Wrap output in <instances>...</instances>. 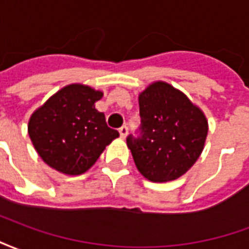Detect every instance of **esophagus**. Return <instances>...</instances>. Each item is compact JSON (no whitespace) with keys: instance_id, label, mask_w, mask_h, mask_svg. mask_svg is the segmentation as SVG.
<instances>
[{"instance_id":"1","label":"esophagus","mask_w":249,"mask_h":249,"mask_svg":"<svg viewBox=\"0 0 249 249\" xmlns=\"http://www.w3.org/2000/svg\"><path fill=\"white\" fill-rule=\"evenodd\" d=\"M119 132H120V136H121V139H125V137H126V135H128V126H121V128H120L119 129Z\"/></svg>"}]
</instances>
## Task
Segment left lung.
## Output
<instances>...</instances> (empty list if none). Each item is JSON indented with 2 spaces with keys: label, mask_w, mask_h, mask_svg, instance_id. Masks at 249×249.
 I'll list each match as a JSON object with an SVG mask.
<instances>
[{
  "label": "left lung",
  "mask_w": 249,
  "mask_h": 249,
  "mask_svg": "<svg viewBox=\"0 0 249 249\" xmlns=\"http://www.w3.org/2000/svg\"><path fill=\"white\" fill-rule=\"evenodd\" d=\"M141 124L126 137L140 173L153 183L183 176L201 155L208 133L203 112L167 82H155L139 97Z\"/></svg>",
  "instance_id": "1"
}]
</instances>
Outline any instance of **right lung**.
Instances as JSON below:
<instances>
[{
    "label": "right lung",
    "instance_id": "right-lung-1",
    "mask_svg": "<svg viewBox=\"0 0 249 249\" xmlns=\"http://www.w3.org/2000/svg\"><path fill=\"white\" fill-rule=\"evenodd\" d=\"M103 93L85 85H68L32 114L30 140L41 159L58 172L81 175L119 137L94 108Z\"/></svg>",
    "mask_w": 249,
    "mask_h": 249
}]
</instances>
